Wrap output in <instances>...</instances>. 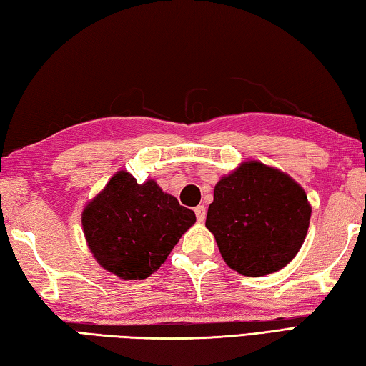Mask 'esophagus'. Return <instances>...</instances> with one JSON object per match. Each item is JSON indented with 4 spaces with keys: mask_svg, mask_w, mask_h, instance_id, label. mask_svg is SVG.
Listing matches in <instances>:
<instances>
[{
    "mask_svg": "<svg viewBox=\"0 0 366 366\" xmlns=\"http://www.w3.org/2000/svg\"><path fill=\"white\" fill-rule=\"evenodd\" d=\"M194 212H196L197 222H199V223H204L205 215H207V212H205V207H204V205H197L196 209H194Z\"/></svg>",
    "mask_w": 366,
    "mask_h": 366,
    "instance_id": "obj_1",
    "label": "esophagus"
}]
</instances>
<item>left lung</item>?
<instances>
[{
  "instance_id": "1",
  "label": "left lung",
  "mask_w": 366,
  "mask_h": 366,
  "mask_svg": "<svg viewBox=\"0 0 366 366\" xmlns=\"http://www.w3.org/2000/svg\"><path fill=\"white\" fill-rule=\"evenodd\" d=\"M311 212L305 189L293 178L248 161L217 183L205 226L227 266L247 277H259L296 257Z\"/></svg>"
}]
</instances>
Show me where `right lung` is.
Wrapping results in <instances>:
<instances>
[{
	"label": "right lung",
	"instance_id": "obj_1",
	"mask_svg": "<svg viewBox=\"0 0 366 366\" xmlns=\"http://www.w3.org/2000/svg\"><path fill=\"white\" fill-rule=\"evenodd\" d=\"M81 222L87 245L103 269L121 279L142 280L161 267L196 223V215L154 180L139 184L121 170L86 205Z\"/></svg>",
	"mask_w": 366,
	"mask_h": 366
}]
</instances>
